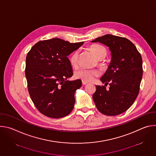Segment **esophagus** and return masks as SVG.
<instances>
[{
  "label": "esophagus",
  "instance_id": "obj_1",
  "mask_svg": "<svg viewBox=\"0 0 156 156\" xmlns=\"http://www.w3.org/2000/svg\"><path fill=\"white\" fill-rule=\"evenodd\" d=\"M82 84H83V85H86V84H88V83H87V82H86V81H82Z\"/></svg>",
  "mask_w": 156,
  "mask_h": 156
}]
</instances>
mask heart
<instances>
[{"instance_id":"b5f03b06","label":"heart","mask_w":156,"mask_h":156,"mask_svg":"<svg viewBox=\"0 0 156 156\" xmlns=\"http://www.w3.org/2000/svg\"><path fill=\"white\" fill-rule=\"evenodd\" d=\"M90 50L95 55L96 58L99 60V66L101 68L105 66V63L103 62L104 59L107 55L106 49L99 44H93L91 46ZM70 62L73 67H77L78 65V51H75L70 57ZM101 72L98 69H87L85 68H81L78 69L75 72V76L77 79L81 80L86 82H92L99 76Z\"/></svg>"}]
</instances>
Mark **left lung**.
I'll return each mask as SVG.
<instances>
[{"mask_svg": "<svg viewBox=\"0 0 156 156\" xmlns=\"http://www.w3.org/2000/svg\"><path fill=\"white\" fill-rule=\"evenodd\" d=\"M108 48L111 61L101 81L110 86L96 85L93 101L99 112L108 116L121 114L134 103L143 76L142 57L129 40L112 34H105L91 41Z\"/></svg>", "mask_w": 156, "mask_h": 156, "instance_id": "1", "label": "left lung"}]
</instances>
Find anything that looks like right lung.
I'll return each mask as SVG.
<instances>
[{"label": "right lung", "mask_w": 156, "mask_h": 156, "mask_svg": "<svg viewBox=\"0 0 156 156\" xmlns=\"http://www.w3.org/2000/svg\"><path fill=\"white\" fill-rule=\"evenodd\" d=\"M83 43L53 38L37 42L28 53L25 75L28 91L34 105L43 115L59 119L72 111L75 93L82 82L68 80L73 75V69L67 56Z\"/></svg>", "instance_id": "1"}]
</instances>
